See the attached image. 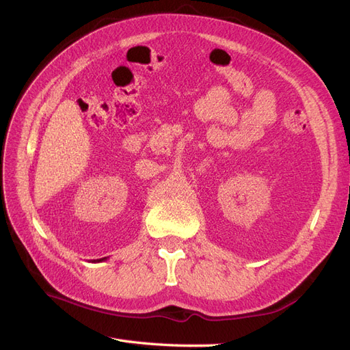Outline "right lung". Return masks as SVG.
I'll return each mask as SVG.
<instances>
[{"mask_svg":"<svg viewBox=\"0 0 350 350\" xmlns=\"http://www.w3.org/2000/svg\"><path fill=\"white\" fill-rule=\"evenodd\" d=\"M105 258H107V257H105ZM105 258H100V260H98V261H103V260H105Z\"/></svg>","mask_w":350,"mask_h":350,"instance_id":"obj_1","label":"right lung"}]
</instances>
